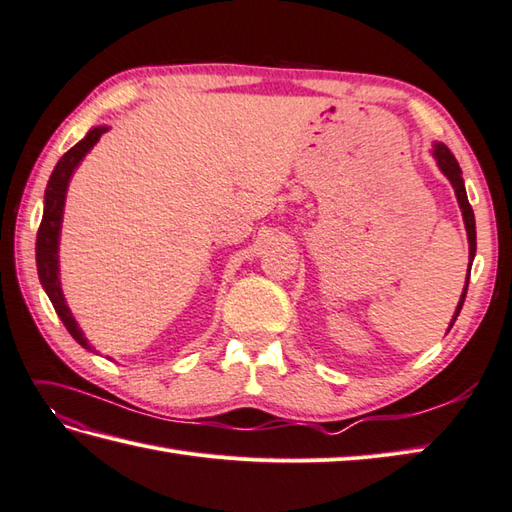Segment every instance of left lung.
Listing matches in <instances>:
<instances>
[{
	"label": "left lung",
	"instance_id": "obj_1",
	"mask_svg": "<svg viewBox=\"0 0 512 512\" xmlns=\"http://www.w3.org/2000/svg\"><path fill=\"white\" fill-rule=\"evenodd\" d=\"M434 157L438 162V168L445 173V177L451 181L453 190H456V197H458V203H460V210H462V217H464V227H467V236H469V269L473 265V258H475V217H473V208L471 203L467 199V190H464V179H462V170H460V164L456 162V157H453V153L447 149L445 144L436 142L434 144ZM467 287H469V280H467ZM467 287H464L462 291V298L458 302V309H456V315H453V320L449 324V328L453 326V322L458 320L460 315V309L464 304V298H467Z\"/></svg>",
	"mask_w": 512,
	"mask_h": 512
}]
</instances>
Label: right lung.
I'll return each instance as SVG.
<instances>
[{
	"label": "right lung",
	"instance_id": "obj_1",
	"mask_svg": "<svg viewBox=\"0 0 512 512\" xmlns=\"http://www.w3.org/2000/svg\"><path fill=\"white\" fill-rule=\"evenodd\" d=\"M109 127H94L85 138L74 144L70 151H67L59 164L54 166L48 188H45V201H43V219L37 232V271L39 280L48 293V298L54 306L56 315L61 317L65 324L67 333H70L78 344L83 348L92 350L89 342L85 339L83 331L78 328L72 311L67 309L63 291H61V280H59V236H61V221H63V208H65V192L67 184H70V177L81 164L83 157L94 149V144L100 140L102 133H107Z\"/></svg>",
	"mask_w": 512,
	"mask_h": 512
}]
</instances>
